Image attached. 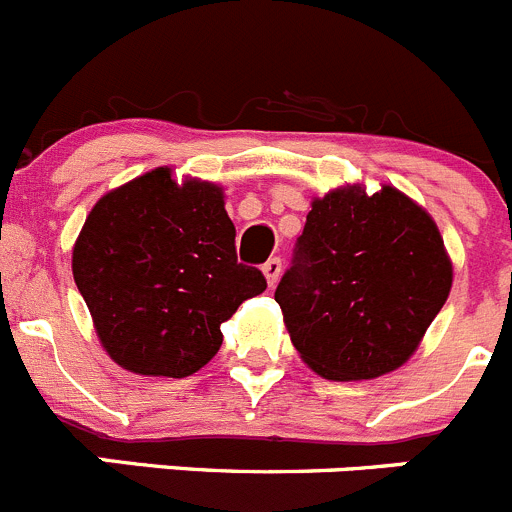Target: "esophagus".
<instances>
[{"mask_svg": "<svg viewBox=\"0 0 512 512\" xmlns=\"http://www.w3.org/2000/svg\"><path fill=\"white\" fill-rule=\"evenodd\" d=\"M261 271H264L266 276V284L276 286V281L281 279V259H269L264 266H261Z\"/></svg>", "mask_w": 512, "mask_h": 512, "instance_id": "34e87169", "label": "esophagus"}]
</instances>
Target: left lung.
Listing matches in <instances>:
<instances>
[{"label": "left lung", "instance_id": "left-lung-1", "mask_svg": "<svg viewBox=\"0 0 512 512\" xmlns=\"http://www.w3.org/2000/svg\"><path fill=\"white\" fill-rule=\"evenodd\" d=\"M452 289V261L430 213L384 183L311 201L296 261L276 289L291 344L324 379L399 369Z\"/></svg>", "mask_w": 512, "mask_h": 512}]
</instances>
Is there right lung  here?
<instances>
[{
	"mask_svg": "<svg viewBox=\"0 0 512 512\" xmlns=\"http://www.w3.org/2000/svg\"><path fill=\"white\" fill-rule=\"evenodd\" d=\"M218 183L148 170L107 191L72 246V276L102 349L145 377H191L221 349V324L266 289L236 261Z\"/></svg>",
	"mask_w": 512,
	"mask_h": 512,
	"instance_id": "obj_1",
	"label": "right lung"
}]
</instances>
